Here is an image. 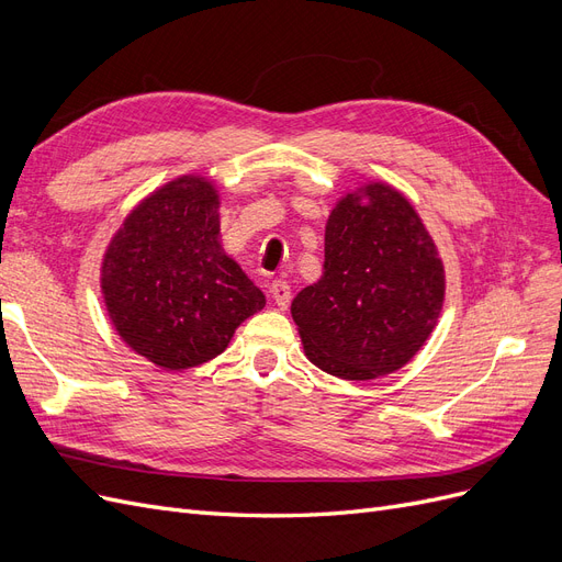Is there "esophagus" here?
<instances>
[{"label":"esophagus","instance_id":"34e87169","mask_svg":"<svg viewBox=\"0 0 562 562\" xmlns=\"http://www.w3.org/2000/svg\"><path fill=\"white\" fill-rule=\"evenodd\" d=\"M269 295L274 297L279 310H288V304H291V285L279 279L269 285Z\"/></svg>","mask_w":562,"mask_h":562}]
</instances>
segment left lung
<instances>
[{
    "instance_id": "left-lung-1",
    "label": "left lung",
    "mask_w": 562,
    "mask_h": 562,
    "mask_svg": "<svg viewBox=\"0 0 562 562\" xmlns=\"http://www.w3.org/2000/svg\"><path fill=\"white\" fill-rule=\"evenodd\" d=\"M443 300V260L413 203L386 182H366L330 211L323 274L291 314L316 368L366 382L413 359Z\"/></svg>"
}]
</instances>
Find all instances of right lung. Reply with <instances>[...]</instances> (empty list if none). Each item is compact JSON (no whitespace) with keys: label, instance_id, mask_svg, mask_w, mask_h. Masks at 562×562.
<instances>
[{"label":"right lung","instance_id":"add662e5","mask_svg":"<svg viewBox=\"0 0 562 562\" xmlns=\"http://www.w3.org/2000/svg\"><path fill=\"white\" fill-rule=\"evenodd\" d=\"M213 180L180 176L135 206L100 267L116 335L149 363L182 372L223 353L267 300L220 244Z\"/></svg>","mask_w":562,"mask_h":562}]
</instances>
